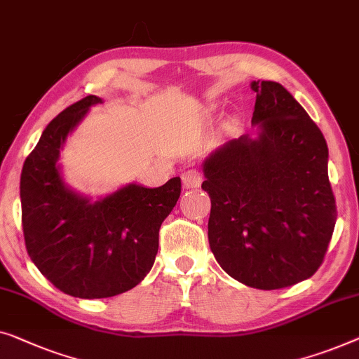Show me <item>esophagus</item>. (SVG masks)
<instances>
[{
  "label": "esophagus",
  "mask_w": 359,
  "mask_h": 359,
  "mask_svg": "<svg viewBox=\"0 0 359 359\" xmlns=\"http://www.w3.org/2000/svg\"><path fill=\"white\" fill-rule=\"evenodd\" d=\"M201 182H203V175H201L196 169L185 170L182 174V184H184L185 189H195V187H200Z\"/></svg>",
  "instance_id": "1"
}]
</instances>
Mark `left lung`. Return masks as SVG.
<instances>
[{
  "label": "left lung",
  "instance_id": "obj_1",
  "mask_svg": "<svg viewBox=\"0 0 359 359\" xmlns=\"http://www.w3.org/2000/svg\"><path fill=\"white\" fill-rule=\"evenodd\" d=\"M252 123L205 161L208 239L226 273L257 290L311 278L329 249L337 205L329 148L301 104L273 81H254Z\"/></svg>",
  "mask_w": 359,
  "mask_h": 359
}]
</instances>
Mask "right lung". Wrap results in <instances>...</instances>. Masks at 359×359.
Masks as SVG:
<instances>
[{
	"instance_id": "obj_1",
	"label": "right lung",
	"mask_w": 359,
	"mask_h": 359,
	"mask_svg": "<svg viewBox=\"0 0 359 359\" xmlns=\"http://www.w3.org/2000/svg\"><path fill=\"white\" fill-rule=\"evenodd\" d=\"M78 100L47 125L21 174L26 249L55 287L65 294L97 299L135 287L149 273L159 247V228L177 203L180 177L158 189L127 185L90 203L60 177V149L72 131L100 104Z\"/></svg>"
}]
</instances>
